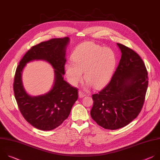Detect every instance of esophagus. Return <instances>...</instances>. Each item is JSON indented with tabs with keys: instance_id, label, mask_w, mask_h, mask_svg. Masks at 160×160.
Listing matches in <instances>:
<instances>
[{
	"instance_id": "34e87169",
	"label": "esophagus",
	"mask_w": 160,
	"mask_h": 160,
	"mask_svg": "<svg viewBox=\"0 0 160 160\" xmlns=\"http://www.w3.org/2000/svg\"><path fill=\"white\" fill-rule=\"evenodd\" d=\"M78 95H79L80 98H83L85 96H86V94L85 93H83V92H82V91H79L78 92Z\"/></svg>"
}]
</instances>
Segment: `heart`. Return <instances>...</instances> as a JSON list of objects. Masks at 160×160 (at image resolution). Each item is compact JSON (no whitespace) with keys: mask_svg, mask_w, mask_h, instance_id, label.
I'll list each match as a JSON object with an SVG mask.
<instances>
[{"mask_svg":"<svg viewBox=\"0 0 160 160\" xmlns=\"http://www.w3.org/2000/svg\"><path fill=\"white\" fill-rule=\"evenodd\" d=\"M71 60L72 63L65 65L69 83L76 86L82 80V72H84L86 86H93L97 89L109 83L117 65L116 55L112 49L91 42L78 46L72 53Z\"/></svg>","mask_w":160,"mask_h":160,"instance_id":"b5f03b06","label":"heart"}]
</instances>
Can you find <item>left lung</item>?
<instances>
[{"label": "left lung", "mask_w": 160, "mask_h": 160, "mask_svg": "<svg viewBox=\"0 0 160 160\" xmlns=\"http://www.w3.org/2000/svg\"><path fill=\"white\" fill-rule=\"evenodd\" d=\"M122 55L111 80L92 95V118L101 127L115 130L132 121L140 113L148 85V72L137 52L117 43Z\"/></svg>", "instance_id": "left-lung-1"}]
</instances>
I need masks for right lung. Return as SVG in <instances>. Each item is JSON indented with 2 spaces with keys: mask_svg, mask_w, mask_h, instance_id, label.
<instances>
[{
  "mask_svg": "<svg viewBox=\"0 0 160 160\" xmlns=\"http://www.w3.org/2000/svg\"><path fill=\"white\" fill-rule=\"evenodd\" d=\"M68 37L53 38L32 46L17 67L14 92L19 109L24 118L34 128L50 131L61 125L69 116L78 99V89L63 79ZM34 60L48 62L54 69L55 80L52 89L44 94L31 96L25 90L22 72L26 64Z\"/></svg>",
  "mask_w": 160,
  "mask_h": 160,
  "instance_id": "add662e5",
  "label": "right lung"
}]
</instances>
